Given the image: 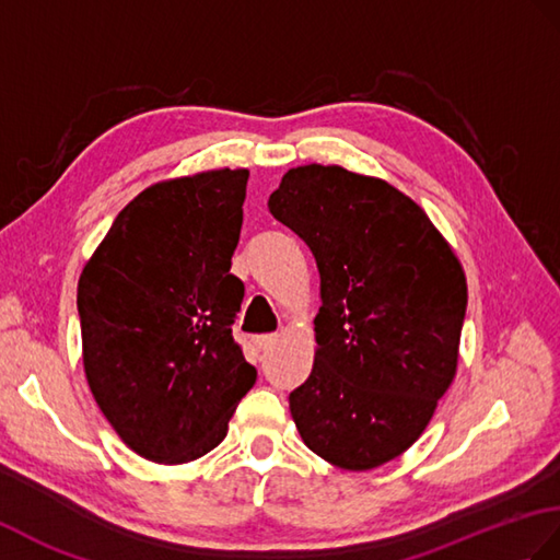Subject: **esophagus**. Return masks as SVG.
Instances as JSON below:
<instances>
[{
    "label": "esophagus",
    "instance_id": "34e87169",
    "mask_svg": "<svg viewBox=\"0 0 560 560\" xmlns=\"http://www.w3.org/2000/svg\"><path fill=\"white\" fill-rule=\"evenodd\" d=\"M279 341V336L277 334H262V336H255V346L259 348V350H267V348H271Z\"/></svg>",
    "mask_w": 560,
    "mask_h": 560
}]
</instances>
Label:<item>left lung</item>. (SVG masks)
<instances>
[{"mask_svg":"<svg viewBox=\"0 0 560 560\" xmlns=\"http://www.w3.org/2000/svg\"><path fill=\"white\" fill-rule=\"evenodd\" d=\"M269 212L319 269L315 365L289 396L305 446L350 472L408 451L456 380L467 281L422 207L343 166L289 168Z\"/></svg>","mask_w":560,"mask_h":560,"instance_id":"obj_1","label":"left lung"}]
</instances>
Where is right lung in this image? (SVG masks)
I'll return each mask as SVG.
<instances>
[{
    "label": "right lung",
    "instance_id": "add662e5",
    "mask_svg": "<svg viewBox=\"0 0 560 560\" xmlns=\"http://www.w3.org/2000/svg\"><path fill=\"white\" fill-rule=\"evenodd\" d=\"M248 168L160 180L114 219L78 279L83 368L138 456L180 465L217 448L257 372L233 341L231 275Z\"/></svg>",
    "mask_w": 560,
    "mask_h": 560
}]
</instances>
